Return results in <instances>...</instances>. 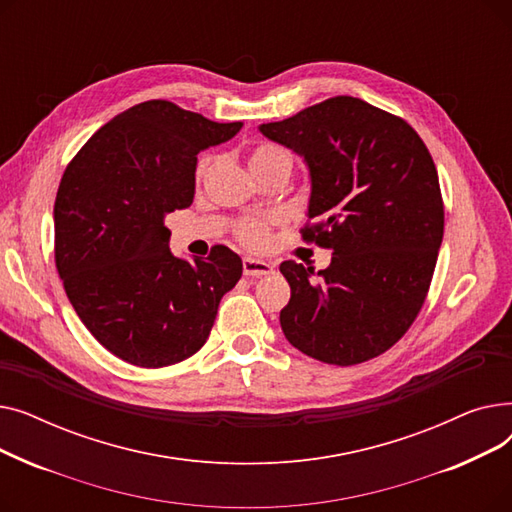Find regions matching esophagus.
Wrapping results in <instances>:
<instances>
[{"instance_id": "obj_1", "label": "esophagus", "mask_w": 512, "mask_h": 512, "mask_svg": "<svg viewBox=\"0 0 512 512\" xmlns=\"http://www.w3.org/2000/svg\"><path fill=\"white\" fill-rule=\"evenodd\" d=\"M242 272H245V276H249V278H261V276L272 274L274 267L267 261L245 257V259H242Z\"/></svg>"}]
</instances>
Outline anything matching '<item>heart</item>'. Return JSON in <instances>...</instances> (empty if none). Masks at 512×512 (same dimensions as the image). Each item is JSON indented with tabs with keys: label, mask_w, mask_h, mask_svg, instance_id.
Wrapping results in <instances>:
<instances>
[{
	"label": "heart",
	"mask_w": 512,
	"mask_h": 512,
	"mask_svg": "<svg viewBox=\"0 0 512 512\" xmlns=\"http://www.w3.org/2000/svg\"><path fill=\"white\" fill-rule=\"evenodd\" d=\"M276 161H288V164H290V157L282 147L265 143V145H259L251 153L249 168L251 170L253 168H263V166L276 164ZM205 166H207V161H201L199 168H197V176H201L205 172ZM236 234H238L242 245H247L249 249H261V247H265L267 236H270V226H267V222H261V220H245V222L238 224Z\"/></svg>",
	"instance_id": "1"
}]
</instances>
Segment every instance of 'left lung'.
I'll return each mask as SVG.
<instances>
[{"label": "left lung", "mask_w": 512, "mask_h": 512, "mask_svg": "<svg viewBox=\"0 0 512 512\" xmlns=\"http://www.w3.org/2000/svg\"><path fill=\"white\" fill-rule=\"evenodd\" d=\"M259 132L305 159L315 224L301 232L332 249V263L317 274L297 261L280 265L290 284L280 311L286 340L340 367L386 353L421 311L442 245L432 155L405 120L348 95Z\"/></svg>", "instance_id": "8db88e82"}]
</instances>
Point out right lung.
Returning <instances> with one entry per match:
<instances>
[{
	"instance_id": "add662e5",
	"label": "right lung",
	"mask_w": 512,
	"mask_h": 512,
	"mask_svg": "<svg viewBox=\"0 0 512 512\" xmlns=\"http://www.w3.org/2000/svg\"><path fill=\"white\" fill-rule=\"evenodd\" d=\"M242 122H211L153 99L101 126L68 164L56 205V267L85 328L118 359L168 367L205 344L242 261L170 251L166 215L195 197L197 155Z\"/></svg>"
}]
</instances>
